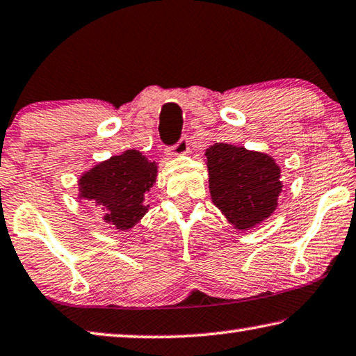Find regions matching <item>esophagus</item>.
<instances>
[{
	"label": "esophagus",
	"instance_id": "esophagus-1",
	"mask_svg": "<svg viewBox=\"0 0 356 356\" xmlns=\"http://www.w3.org/2000/svg\"><path fill=\"white\" fill-rule=\"evenodd\" d=\"M190 143H188V138L187 136H182L179 139V143L174 145V149H172V154L174 155H185V154H188V150H190Z\"/></svg>",
	"mask_w": 356,
	"mask_h": 356
}]
</instances>
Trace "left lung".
I'll use <instances>...</instances> for the list:
<instances>
[{
    "label": "left lung",
    "instance_id": "left-lung-1",
    "mask_svg": "<svg viewBox=\"0 0 356 356\" xmlns=\"http://www.w3.org/2000/svg\"><path fill=\"white\" fill-rule=\"evenodd\" d=\"M206 158L212 201L231 225L249 229L275 211L280 168L269 155L216 143Z\"/></svg>",
    "mask_w": 356,
    "mask_h": 356
}]
</instances>
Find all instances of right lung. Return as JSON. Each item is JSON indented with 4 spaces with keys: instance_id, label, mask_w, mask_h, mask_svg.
<instances>
[{
    "instance_id": "obj_1",
    "label": "right lung",
    "mask_w": 356,
    "mask_h": 356,
    "mask_svg": "<svg viewBox=\"0 0 356 356\" xmlns=\"http://www.w3.org/2000/svg\"><path fill=\"white\" fill-rule=\"evenodd\" d=\"M156 179V163L138 150H127L90 169L79 179L81 198L106 211L104 220L115 229H128L149 211L145 193Z\"/></svg>"
}]
</instances>
